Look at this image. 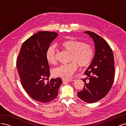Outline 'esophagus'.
<instances>
[{
	"label": "esophagus",
	"instance_id": "obj_1",
	"mask_svg": "<svg viewBox=\"0 0 126 126\" xmlns=\"http://www.w3.org/2000/svg\"><path fill=\"white\" fill-rule=\"evenodd\" d=\"M63 82H70L72 81V79L71 78H63Z\"/></svg>",
	"mask_w": 126,
	"mask_h": 126
}]
</instances>
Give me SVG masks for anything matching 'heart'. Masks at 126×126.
<instances>
[{
  "label": "heart",
  "instance_id": "b5f03b06",
  "mask_svg": "<svg viewBox=\"0 0 126 126\" xmlns=\"http://www.w3.org/2000/svg\"><path fill=\"white\" fill-rule=\"evenodd\" d=\"M62 47L70 53L69 61L70 62L62 64L53 69V75L56 77H70L77 70V64L80 67H86L89 65L93 59L94 50L89 44L82 43L77 40H69L62 43ZM46 57L49 63H56L55 46H50L47 48Z\"/></svg>",
  "mask_w": 126,
  "mask_h": 126
}]
</instances>
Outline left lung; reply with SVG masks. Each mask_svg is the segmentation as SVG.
I'll use <instances>...</instances> for the list:
<instances>
[{"instance_id":"1","label":"left lung","mask_w":126,"mask_h":126,"mask_svg":"<svg viewBox=\"0 0 126 126\" xmlns=\"http://www.w3.org/2000/svg\"><path fill=\"white\" fill-rule=\"evenodd\" d=\"M84 32L93 39L95 54L85 72L87 78L82 79L85 82L83 88L77 94L82 101L91 104L104 98L111 89L115 76L114 58L111 48L102 37L92 32Z\"/></svg>"}]
</instances>
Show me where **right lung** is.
<instances>
[{"label": "right lung", "instance_id": "1", "mask_svg": "<svg viewBox=\"0 0 126 126\" xmlns=\"http://www.w3.org/2000/svg\"><path fill=\"white\" fill-rule=\"evenodd\" d=\"M58 33L39 32L22 44L17 59L16 65L21 83L29 96L43 103L50 102L57 97L62 83L60 78L50 77V67L46 52Z\"/></svg>", "mask_w": 126, "mask_h": 126}]
</instances>
